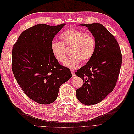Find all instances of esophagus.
Here are the masks:
<instances>
[{"label": "esophagus", "instance_id": "34e87169", "mask_svg": "<svg viewBox=\"0 0 134 134\" xmlns=\"http://www.w3.org/2000/svg\"><path fill=\"white\" fill-rule=\"evenodd\" d=\"M71 74H72V75L73 77H75V71L74 70H71Z\"/></svg>", "mask_w": 134, "mask_h": 134}]
</instances>
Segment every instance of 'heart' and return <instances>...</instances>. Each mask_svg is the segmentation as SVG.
<instances>
[{"label": "heart", "mask_w": 134, "mask_h": 134, "mask_svg": "<svg viewBox=\"0 0 134 134\" xmlns=\"http://www.w3.org/2000/svg\"><path fill=\"white\" fill-rule=\"evenodd\" d=\"M59 39L61 42L54 40L51 42V50L54 58L59 62L63 63L66 57L65 47H71L72 55L64 62V65L69 68H77L82 60H89L95 53L97 41L91 33L70 28L64 31Z\"/></svg>", "instance_id": "b5f03b06"}]
</instances>
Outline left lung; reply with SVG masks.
I'll use <instances>...</instances> for the list:
<instances>
[{"label":"left lung","mask_w":134,"mask_h":134,"mask_svg":"<svg viewBox=\"0 0 134 134\" xmlns=\"http://www.w3.org/2000/svg\"><path fill=\"white\" fill-rule=\"evenodd\" d=\"M80 25L88 27L97 45L92 58L75 73L84 82L76 94L81 103L93 105L104 100L115 87L122 55L115 37L104 25L97 23Z\"/></svg>","instance_id":"left-lung-1"}]
</instances>
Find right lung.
Instances as JSON below:
<instances>
[{
    "label": "right lung",
    "mask_w": 134,
    "mask_h": 134,
    "mask_svg": "<svg viewBox=\"0 0 134 134\" xmlns=\"http://www.w3.org/2000/svg\"><path fill=\"white\" fill-rule=\"evenodd\" d=\"M38 24L21 34L12 51V70L22 90L30 99L47 105L57 98L60 86L72 77L51 50L54 37L65 25Z\"/></svg>",
    "instance_id": "obj_1"
}]
</instances>
